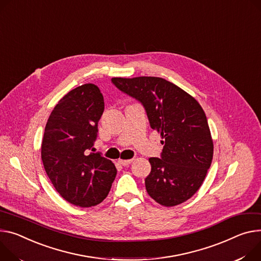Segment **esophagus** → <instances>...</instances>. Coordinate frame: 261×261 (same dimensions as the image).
I'll list each match as a JSON object with an SVG mask.
<instances>
[{
	"instance_id": "esophagus-1",
	"label": "esophagus",
	"mask_w": 261,
	"mask_h": 261,
	"mask_svg": "<svg viewBox=\"0 0 261 261\" xmlns=\"http://www.w3.org/2000/svg\"><path fill=\"white\" fill-rule=\"evenodd\" d=\"M132 161H133V159H128V160H123V159H121V160H118V163L122 164L123 167H127V165H129L130 163H132Z\"/></svg>"
}]
</instances>
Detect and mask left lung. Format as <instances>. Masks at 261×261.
<instances>
[{"instance_id": "8db88e82", "label": "left lung", "mask_w": 261, "mask_h": 261, "mask_svg": "<svg viewBox=\"0 0 261 261\" xmlns=\"http://www.w3.org/2000/svg\"><path fill=\"white\" fill-rule=\"evenodd\" d=\"M111 81L144 105L151 128L164 139L161 158L149 159L151 173L145 180L149 196L165 207L191 199L201 187L213 156L210 129L199 102L158 77Z\"/></svg>"}]
</instances>
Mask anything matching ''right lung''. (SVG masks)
Returning <instances> with one entry per match:
<instances>
[{"instance_id": "right-lung-1", "label": "right lung", "mask_w": 261, "mask_h": 261, "mask_svg": "<svg viewBox=\"0 0 261 261\" xmlns=\"http://www.w3.org/2000/svg\"><path fill=\"white\" fill-rule=\"evenodd\" d=\"M104 111L100 88L91 83L68 91L52 110L41 143V160L58 194L70 204L91 207L108 195L114 164L93 151Z\"/></svg>"}]
</instances>
